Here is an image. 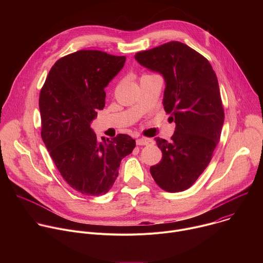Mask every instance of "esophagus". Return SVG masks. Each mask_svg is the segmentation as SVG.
<instances>
[{
  "mask_svg": "<svg viewBox=\"0 0 263 263\" xmlns=\"http://www.w3.org/2000/svg\"><path fill=\"white\" fill-rule=\"evenodd\" d=\"M136 143L138 145H147V144H152L153 140L149 138H145V137H140V138L136 139Z\"/></svg>",
  "mask_w": 263,
  "mask_h": 263,
  "instance_id": "obj_1",
  "label": "esophagus"
}]
</instances>
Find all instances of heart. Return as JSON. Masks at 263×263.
Returning a JSON list of instances; mask_svg holds the SVG:
<instances>
[{
	"mask_svg": "<svg viewBox=\"0 0 263 263\" xmlns=\"http://www.w3.org/2000/svg\"><path fill=\"white\" fill-rule=\"evenodd\" d=\"M144 76H145V74H144Z\"/></svg>",
	"mask_w": 263,
	"mask_h": 263,
	"instance_id": "b5f03b06",
	"label": "heart"
}]
</instances>
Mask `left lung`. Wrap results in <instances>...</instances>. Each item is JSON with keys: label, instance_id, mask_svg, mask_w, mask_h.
I'll use <instances>...</instances> for the list:
<instances>
[{"label": "left lung", "instance_id": "1", "mask_svg": "<svg viewBox=\"0 0 263 263\" xmlns=\"http://www.w3.org/2000/svg\"><path fill=\"white\" fill-rule=\"evenodd\" d=\"M134 57L163 77L162 103L176 124L170 141L156 138L162 159L149 172L163 191L183 192L208 166L219 141L223 108L216 74L205 57L179 42L138 52Z\"/></svg>", "mask_w": 263, "mask_h": 263}]
</instances>
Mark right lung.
<instances>
[{
  "label": "right lung",
  "mask_w": 263,
  "mask_h": 263,
  "mask_svg": "<svg viewBox=\"0 0 263 263\" xmlns=\"http://www.w3.org/2000/svg\"><path fill=\"white\" fill-rule=\"evenodd\" d=\"M125 62L102 51L74 52L56 61L41 90L42 138L62 178L84 196L105 195L135 147L127 134L99 140L90 127L105 106V87Z\"/></svg>",
  "instance_id": "obj_1"
}]
</instances>
